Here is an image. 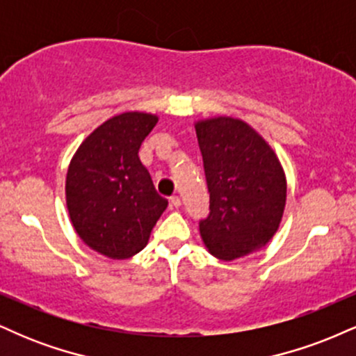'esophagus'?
I'll return each mask as SVG.
<instances>
[{
  "mask_svg": "<svg viewBox=\"0 0 356 356\" xmlns=\"http://www.w3.org/2000/svg\"><path fill=\"white\" fill-rule=\"evenodd\" d=\"M170 206L175 207V209L181 207V197H179V195H172V197H170Z\"/></svg>",
  "mask_w": 356,
  "mask_h": 356,
  "instance_id": "34e87169",
  "label": "esophagus"
}]
</instances>
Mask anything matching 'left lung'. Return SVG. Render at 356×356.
Masks as SVG:
<instances>
[{"label": "left lung", "instance_id": "left-lung-1", "mask_svg": "<svg viewBox=\"0 0 356 356\" xmlns=\"http://www.w3.org/2000/svg\"><path fill=\"white\" fill-rule=\"evenodd\" d=\"M209 214L199 220L212 256L231 261L263 248L283 218L286 179L276 154L243 120L218 117L195 124Z\"/></svg>", "mask_w": 356, "mask_h": 356}]
</instances>
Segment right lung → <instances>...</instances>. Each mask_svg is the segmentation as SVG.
<instances>
[{"label":"right lung","mask_w":356,"mask_h":356,"mask_svg":"<svg viewBox=\"0 0 356 356\" xmlns=\"http://www.w3.org/2000/svg\"><path fill=\"white\" fill-rule=\"evenodd\" d=\"M157 117L127 112L93 130L73 155L67 174V206L83 243L112 259L145 248L167 207L138 149Z\"/></svg>","instance_id":"1"}]
</instances>
